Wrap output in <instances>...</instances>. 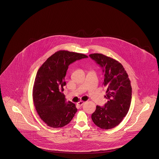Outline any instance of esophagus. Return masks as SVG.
Listing matches in <instances>:
<instances>
[{"mask_svg": "<svg viewBox=\"0 0 159 159\" xmlns=\"http://www.w3.org/2000/svg\"><path fill=\"white\" fill-rule=\"evenodd\" d=\"M84 103V101H80V102H78L77 103V105H79V107H81V106H82L83 105Z\"/></svg>", "mask_w": 159, "mask_h": 159, "instance_id": "obj_1", "label": "esophagus"}]
</instances>
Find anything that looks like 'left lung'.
<instances>
[{
    "instance_id": "8db88e82",
    "label": "left lung",
    "mask_w": 159,
    "mask_h": 159,
    "mask_svg": "<svg viewBox=\"0 0 159 159\" xmlns=\"http://www.w3.org/2000/svg\"><path fill=\"white\" fill-rule=\"evenodd\" d=\"M89 56L102 69L103 84L107 88L105 98L108 99L103 107L96 106L92 120L102 129H111L121 123L129 111L132 97L131 82L122 65L116 60L99 53Z\"/></svg>"
}]
</instances>
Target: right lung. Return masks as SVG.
Masks as SVG:
<instances>
[{"instance_id":"add662e5","label":"right lung","mask_w":159,"mask_h":159,"mask_svg":"<svg viewBox=\"0 0 159 159\" xmlns=\"http://www.w3.org/2000/svg\"><path fill=\"white\" fill-rule=\"evenodd\" d=\"M88 56L81 53L60 50L56 52L38 69L33 86L34 106L39 117L52 128L68 124L77 111L75 103L66 102L64 78L70 64Z\"/></svg>"}]
</instances>
